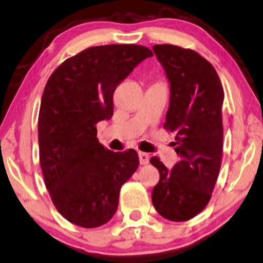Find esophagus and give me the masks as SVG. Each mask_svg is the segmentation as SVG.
<instances>
[{"mask_svg":"<svg viewBox=\"0 0 263 263\" xmlns=\"http://www.w3.org/2000/svg\"><path fill=\"white\" fill-rule=\"evenodd\" d=\"M149 161H150V155L149 154L139 153V162H140V164L145 165V164L149 163Z\"/></svg>","mask_w":263,"mask_h":263,"instance_id":"34e87169","label":"esophagus"}]
</instances>
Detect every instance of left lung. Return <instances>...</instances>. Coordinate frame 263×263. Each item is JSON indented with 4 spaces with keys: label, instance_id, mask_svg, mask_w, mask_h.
Returning a JSON list of instances; mask_svg holds the SVG:
<instances>
[{
    "label": "left lung",
    "instance_id": "1",
    "mask_svg": "<svg viewBox=\"0 0 263 263\" xmlns=\"http://www.w3.org/2000/svg\"><path fill=\"white\" fill-rule=\"evenodd\" d=\"M153 49L170 83L163 126L175 135L173 144L180 156L172 170L158 157L150 158L160 172L153 204L165 219L186 221L209 204L219 175L224 90L213 65L194 50L169 44Z\"/></svg>",
    "mask_w": 263,
    "mask_h": 263
}]
</instances>
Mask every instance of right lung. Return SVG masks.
Listing matches in <instances>:
<instances>
[{"label": "right lung", "instance_id": "add662e5", "mask_svg": "<svg viewBox=\"0 0 263 263\" xmlns=\"http://www.w3.org/2000/svg\"><path fill=\"white\" fill-rule=\"evenodd\" d=\"M151 56L135 44L88 47L47 81L38 117L40 167L54 207L77 227L106 224L138 168L136 150L114 153L99 143L96 124L112 118L116 88Z\"/></svg>", "mask_w": 263, "mask_h": 263}]
</instances>
